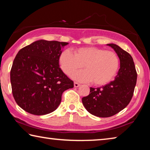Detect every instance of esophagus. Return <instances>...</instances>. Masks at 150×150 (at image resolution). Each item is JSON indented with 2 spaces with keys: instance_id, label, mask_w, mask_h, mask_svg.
<instances>
[{
  "instance_id": "obj_1",
  "label": "esophagus",
  "mask_w": 150,
  "mask_h": 150,
  "mask_svg": "<svg viewBox=\"0 0 150 150\" xmlns=\"http://www.w3.org/2000/svg\"><path fill=\"white\" fill-rule=\"evenodd\" d=\"M79 86H80V84H79V83L77 82H74V87H79Z\"/></svg>"
}]
</instances>
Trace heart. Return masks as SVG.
I'll list each match as a JSON object with an SVG mask.
<instances>
[{"instance_id":"1","label":"heart","mask_w":150,"mask_h":150,"mask_svg":"<svg viewBox=\"0 0 150 150\" xmlns=\"http://www.w3.org/2000/svg\"><path fill=\"white\" fill-rule=\"evenodd\" d=\"M59 63L63 72L72 75L84 65L85 71L72 75L75 80L89 82L95 85H105L113 79L117 73L120 60L112 51L97 47H83L76 49L73 54L65 50L60 54Z\"/></svg>"}]
</instances>
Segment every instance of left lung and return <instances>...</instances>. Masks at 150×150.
Here are the masks:
<instances>
[{"label":"left lung","mask_w":150,"mask_h":150,"mask_svg":"<svg viewBox=\"0 0 150 150\" xmlns=\"http://www.w3.org/2000/svg\"><path fill=\"white\" fill-rule=\"evenodd\" d=\"M120 59V67L115 79L98 88H90V93L82 98L88 112L98 117H110L130 103L136 85L137 72L131 55L114 44H107Z\"/></svg>","instance_id":"8db88e82"}]
</instances>
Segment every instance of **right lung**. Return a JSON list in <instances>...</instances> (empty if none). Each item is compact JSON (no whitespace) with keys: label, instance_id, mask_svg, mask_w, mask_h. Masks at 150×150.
I'll return each mask as SVG.
<instances>
[{"label":"right lung","instance_id":"obj_1","mask_svg":"<svg viewBox=\"0 0 150 150\" xmlns=\"http://www.w3.org/2000/svg\"><path fill=\"white\" fill-rule=\"evenodd\" d=\"M67 42L38 40L22 48L11 70L12 92L17 105L34 115L56 110L62 93L74 87L61 69L59 57Z\"/></svg>","mask_w":150,"mask_h":150}]
</instances>
